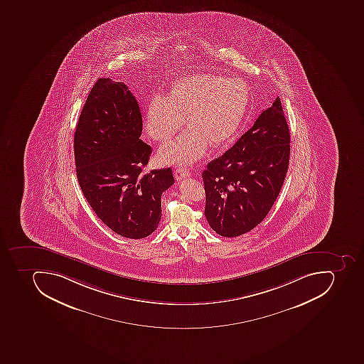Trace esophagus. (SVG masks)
Returning a JSON list of instances; mask_svg holds the SVG:
<instances>
[{
  "mask_svg": "<svg viewBox=\"0 0 364 364\" xmlns=\"http://www.w3.org/2000/svg\"><path fill=\"white\" fill-rule=\"evenodd\" d=\"M191 172L186 168H178L175 171V178L177 181H181L183 178L189 177Z\"/></svg>",
  "mask_w": 364,
  "mask_h": 364,
  "instance_id": "esophagus-1",
  "label": "esophagus"
}]
</instances>
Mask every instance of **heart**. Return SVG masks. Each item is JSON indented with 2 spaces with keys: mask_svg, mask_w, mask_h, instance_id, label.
I'll list each match as a JSON object with an SVG mask.
<instances>
[{
  "mask_svg": "<svg viewBox=\"0 0 364 364\" xmlns=\"http://www.w3.org/2000/svg\"><path fill=\"white\" fill-rule=\"evenodd\" d=\"M250 103V88L242 79L198 73L179 79L171 94H154L146 110V130L155 141H164L185 124L189 128L161 147L164 164H191L210 144L228 141L240 127Z\"/></svg>",
  "mask_w": 364,
  "mask_h": 364,
  "instance_id": "1",
  "label": "heart"
}]
</instances>
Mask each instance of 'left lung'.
<instances>
[{"label": "left lung", "mask_w": 364, "mask_h": 364, "mask_svg": "<svg viewBox=\"0 0 364 364\" xmlns=\"http://www.w3.org/2000/svg\"><path fill=\"white\" fill-rule=\"evenodd\" d=\"M291 134L279 97L202 173L205 215L223 237L255 228L276 202L287 173Z\"/></svg>", "instance_id": "8db88e82"}]
</instances>
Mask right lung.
Masks as SVG:
<instances>
[{
	"label": "right lung",
	"instance_id": "1",
	"mask_svg": "<svg viewBox=\"0 0 364 364\" xmlns=\"http://www.w3.org/2000/svg\"><path fill=\"white\" fill-rule=\"evenodd\" d=\"M141 113L124 82L100 78L79 116L73 149L77 179L96 215L116 234L141 240L158 228L161 195L172 170L144 173L152 147L139 139Z\"/></svg>",
	"mask_w": 364,
	"mask_h": 364
}]
</instances>
